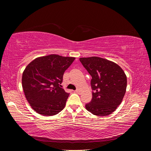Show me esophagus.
I'll use <instances>...</instances> for the list:
<instances>
[{"instance_id": "esophagus-1", "label": "esophagus", "mask_w": 151, "mask_h": 151, "mask_svg": "<svg viewBox=\"0 0 151 151\" xmlns=\"http://www.w3.org/2000/svg\"><path fill=\"white\" fill-rule=\"evenodd\" d=\"M75 92L77 93H80V90L79 89H77L75 91Z\"/></svg>"}]
</instances>
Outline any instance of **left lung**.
<instances>
[{
    "label": "left lung",
    "mask_w": 151,
    "mask_h": 151,
    "mask_svg": "<svg viewBox=\"0 0 151 151\" xmlns=\"http://www.w3.org/2000/svg\"><path fill=\"white\" fill-rule=\"evenodd\" d=\"M79 60L92 77L91 101L86 104L88 111L96 116H107L115 111L124 97L127 80L122 68L116 63L98 57Z\"/></svg>",
    "instance_id": "1"
}]
</instances>
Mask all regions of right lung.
I'll return each instance as SVG.
<instances>
[{"mask_svg": "<svg viewBox=\"0 0 151 151\" xmlns=\"http://www.w3.org/2000/svg\"><path fill=\"white\" fill-rule=\"evenodd\" d=\"M75 58L52 54L36 58L26 66L22 73V86L35 111L53 116L64 108L69 94L60 84L64 72Z\"/></svg>", "mask_w": 151, "mask_h": 151, "instance_id": "1", "label": "right lung"}]
</instances>
